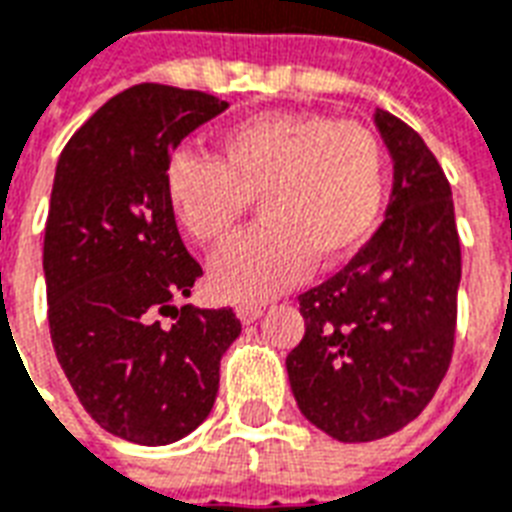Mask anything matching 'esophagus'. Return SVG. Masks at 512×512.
I'll use <instances>...</instances> for the list:
<instances>
[{
    "instance_id": "1",
    "label": "esophagus",
    "mask_w": 512,
    "mask_h": 512,
    "mask_svg": "<svg viewBox=\"0 0 512 512\" xmlns=\"http://www.w3.org/2000/svg\"><path fill=\"white\" fill-rule=\"evenodd\" d=\"M236 317H239L244 325H252V322H257V319L263 317V306H257V303H241V306H236Z\"/></svg>"
}]
</instances>
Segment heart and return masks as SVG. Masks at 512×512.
Returning a JSON list of instances; mask_svg holds the SVG:
<instances>
[{
  "label": "heart",
  "instance_id": "heart-1",
  "mask_svg": "<svg viewBox=\"0 0 512 512\" xmlns=\"http://www.w3.org/2000/svg\"><path fill=\"white\" fill-rule=\"evenodd\" d=\"M166 206L201 247L228 241L257 198L263 225L209 265L217 295L263 303L311 260L330 268L376 228L386 198L384 144L368 126L319 112H265L222 128L214 161L177 152L163 174Z\"/></svg>",
  "mask_w": 512,
  "mask_h": 512
}]
</instances>
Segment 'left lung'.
Returning a JSON list of instances; mask_svg holds the SVG:
<instances>
[{
    "label": "left lung",
    "instance_id": "8db88e82",
    "mask_svg": "<svg viewBox=\"0 0 512 512\" xmlns=\"http://www.w3.org/2000/svg\"><path fill=\"white\" fill-rule=\"evenodd\" d=\"M395 163L384 222L349 265L300 295L303 341L287 354L300 413L341 443L403 429L454 354L462 247L451 185L416 131L376 109Z\"/></svg>",
    "mask_w": 512,
    "mask_h": 512
}]
</instances>
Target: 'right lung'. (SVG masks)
Returning <instances> with one entry per match:
<instances>
[{
	"label": "right lung",
	"mask_w": 512,
	"mask_h": 512,
	"mask_svg": "<svg viewBox=\"0 0 512 512\" xmlns=\"http://www.w3.org/2000/svg\"><path fill=\"white\" fill-rule=\"evenodd\" d=\"M228 109L212 93L142 83L66 142L45 225L53 349L91 419L139 446H169L212 413L233 308L177 306L201 265L179 239L163 174L190 131Z\"/></svg>",
	"instance_id": "1"
}]
</instances>
